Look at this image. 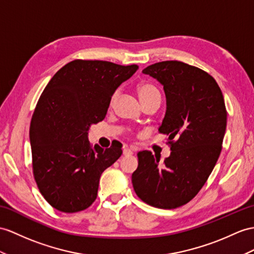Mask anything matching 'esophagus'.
Returning <instances> with one entry per match:
<instances>
[{"mask_svg":"<svg viewBox=\"0 0 254 254\" xmlns=\"http://www.w3.org/2000/svg\"><path fill=\"white\" fill-rule=\"evenodd\" d=\"M132 154H133V151L130 150V148H124V151H123L124 156H130V155H132Z\"/></svg>","mask_w":254,"mask_h":254,"instance_id":"esophagus-1","label":"esophagus"}]
</instances>
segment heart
<instances>
[{"label":"heart","instance_id":"b5f03b06","mask_svg":"<svg viewBox=\"0 0 254 254\" xmlns=\"http://www.w3.org/2000/svg\"><path fill=\"white\" fill-rule=\"evenodd\" d=\"M137 94L139 96L141 103L146 100H150L152 98H159V91L157 90L155 86L150 83H140L137 86ZM117 95H119V91H115L112 98H111V102H110L111 106H113L114 104Z\"/></svg>","mask_w":254,"mask_h":254}]
</instances>
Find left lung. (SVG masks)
Wrapping results in <instances>:
<instances>
[{
    "mask_svg": "<svg viewBox=\"0 0 254 254\" xmlns=\"http://www.w3.org/2000/svg\"><path fill=\"white\" fill-rule=\"evenodd\" d=\"M142 73L164 87L166 113L158 131L168 135L171 153L159 164L160 157L140 151L132 187L147 205L175 209L194 198L220 156L227 121L224 98L211 75L181 61H163Z\"/></svg>",
    "mask_w": 254,
    "mask_h": 254,
    "instance_id": "1",
    "label": "left lung"
}]
</instances>
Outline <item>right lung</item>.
Segmentation results:
<instances>
[{
  "label": "right lung",
  "mask_w": 254,
  "mask_h": 254,
  "mask_svg": "<svg viewBox=\"0 0 254 254\" xmlns=\"http://www.w3.org/2000/svg\"><path fill=\"white\" fill-rule=\"evenodd\" d=\"M138 65L74 60L55 74L39 99L30 125L33 174L51 206L73 213L97 198L102 172L122 155L88 140L91 125L106 117L111 98Z\"/></svg>",
  "instance_id": "1"
}]
</instances>
